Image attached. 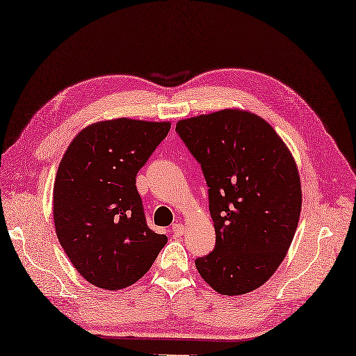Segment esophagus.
I'll return each instance as SVG.
<instances>
[{"label": "esophagus", "instance_id": "1", "mask_svg": "<svg viewBox=\"0 0 356 356\" xmlns=\"http://www.w3.org/2000/svg\"><path fill=\"white\" fill-rule=\"evenodd\" d=\"M172 234H174V237H177V238H179L184 232H186V228H184V225L182 224H174L172 225Z\"/></svg>", "mask_w": 356, "mask_h": 356}]
</instances>
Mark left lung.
Returning <instances> with one entry per match:
<instances>
[{
    "label": "left lung",
    "mask_w": 356,
    "mask_h": 356,
    "mask_svg": "<svg viewBox=\"0 0 356 356\" xmlns=\"http://www.w3.org/2000/svg\"><path fill=\"white\" fill-rule=\"evenodd\" d=\"M175 131L209 187L216 243L195 268L220 295L261 287L283 262L299 222L300 178L289 149L271 125L241 110L179 120Z\"/></svg>",
    "instance_id": "left-lung-1"
}]
</instances>
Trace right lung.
I'll return each instance as SVG.
<instances>
[{
  "label": "right lung",
  "instance_id": "obj_1",
  "mask_svg": "<svg viewBox=\"0 0 356 356\" xmlns=\"http://www.w3.org/2000/svg\"><path fill=\"white\" fill-rule=\"evenodd\" d=\"M169 129V122H99L81 131L61 159L56 234L76 271L97 287L134 284L168 241L147 225L136 177Z\"/></svg>",
  "mask_w": 356,
  "mask_h": 356
}]
</instances>
